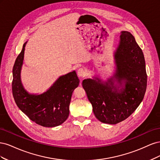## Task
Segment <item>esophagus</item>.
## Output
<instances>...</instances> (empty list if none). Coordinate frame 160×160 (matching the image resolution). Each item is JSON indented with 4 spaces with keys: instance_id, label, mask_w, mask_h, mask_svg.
Masks as SVG:
<instances>
[{
    "instance_id": "obj_1",
    "label": "esophagus",
    "mask_w": 160,
    "mask_h": 160,
    "mask_svg": "<svg viewBox=\"0 0 160 160\" xmlns=\"http://www.w3.org/2000/svg\"><path fill=\"white\" fill-rule=\"evenodd\" d=\"M77 75L79 77H84L86 75V71L83 68H79L77 70Z\"/></svg>"
}]
</instances>
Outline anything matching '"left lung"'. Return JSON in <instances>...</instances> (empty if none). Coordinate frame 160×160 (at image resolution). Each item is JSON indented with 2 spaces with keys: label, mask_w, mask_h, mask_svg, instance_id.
Returning <instances> with one entry per match:
<instances>
[{
  "label": "left lung",
  "mask_w": 160,
  "mask_h": 160,
  "mask_svg": "<svg viewBox=\"0 0 160 160\" xmlns=\"http://www.w3.org/2000/svg\"><path fill=\"white\" fill-rule=\"evenodd\" d=\"M113 56L116 70L108 81L94 77L82 82L96 118L108 124L129 117L141 103L147 88L143 53L129 32H122Z\"/></svg>",
  "instance_id": "8db88e82"
}]
</instances>
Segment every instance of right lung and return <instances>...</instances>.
I'll use <instances>...</instances> for the list:
<instances>
[{"mask_svg": "<svg viewBox=\"0 0 160 160\" xmlns=\"http://www.w3.org/2000/svg\"><path fill=\"white\" fill-rule=\"evenodd\" d=\"M27 42L24 43L13 66L12 90L14 99L18 108L32 122L46 128L58 126L68 118L72 91L78 87L79 79L73 71L60 76L44 93H28L24 88L21 79Z\"/></svg>", "mask_w": 160, "mask_h": 160, "instance_id": "1", "label": "right lung"}]
</instances>
